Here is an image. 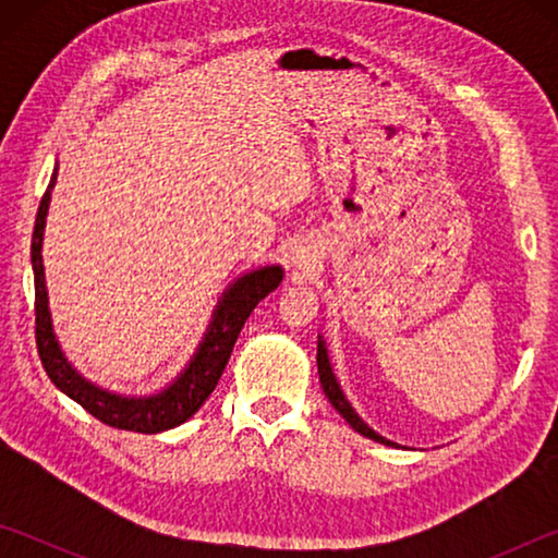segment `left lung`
I'll return each instance as SVG.
<instances>
[{"mask_svg":"<svg viewBox=\"0 0 558 558\" xmlns=\"http://www.w3.org/2000/svg\"><path fill=\"white\" fill-rule=\"evenodd\" d=\"M317 372H319V384H323V391H325V396L329 399V403L335 405V411H337L339 415H342V418L349 423V426H352L356 433H362L364 438L381 442V446H389V448H403V446H399V442H393V440H389V438L379 436V433H376V430L369 426V423H364L362 415H359V413L354 411V405L347 401V396H344V391H342V386H339L337 376H335L332 362H329L327 342H325V337H323V335L317 337Z\"/></svg>","mask_w":558,"mask_h":558,"instance_id":"1","label":"left lung"}]
</instances>
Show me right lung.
Masks as SVG:
<instances>
[{"label":"right lung","instance_id":"1","mask_svg":"<svg viewBox=\"0 0 558 558\" xmlns=\"http://www.w3.org/2000/svg\"><path fill=\"white\" fill-rule=\"evenodd\" d=\"M59 177V165L53 167L49 189L36 214L34 235H32V268H34V292H36V347L46 374L59 391L83 405L90 415L106 426L132 430V433H162L182 426L184 421L202 409L211 391L219 384L221 374L229 364L235 339H239L245 319L251 317L258 302L276 290L286 270L282 266H260L235 278L229 288L221 292L216 302L211 323L206 327L196 352L186 366L179 372L165 389L153 393H120L106 386L90 381L69 362L61 349L59 337L53 332V319L49 310V292H46L44 276V229L49 216L51 192Z\"/></svg>","mask_w":558,"mask_h":558}]
</instances>
